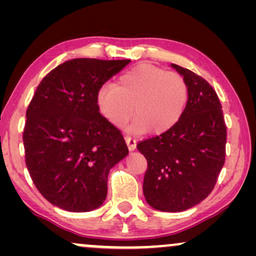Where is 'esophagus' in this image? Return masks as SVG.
<instances>
[{
    "instance_id": "1",
    "label": "esophagus",
    "mask_w": 256,
    "mask_h": 256,
    "mask_svg": "<svg viewBox=\"0 0 256 256\" xmlns=\"http://www.w3.org/2000/svg\"><path fill=\"white\" fill-rule=\"evenodd\" d=\"M124 140H126V143H127V146H128V149L130 150V152H132V150H135V148H136V140L135 138H132L130 136H128V135L124 136Z\"/></svg>"
}]
</instances>
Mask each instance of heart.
I'll list each match as a JSON object with an SVG mask.
<instances>
[{"label":"heart","mask_w":256,"mask_h":256,"mask_svg":"<svg viewBox=\"0 0 256 256\" xmlns=\"http://www.w3.org/2000/svg\"><path fill=\"white\" fill-rule=\"evenodd\" d=\"M188 101V86L183 76L162 68L141 64L118 80V86L104 85L96 94L100 113L110 124L129 126L134 134H163L178 124ZM136 112H134V107Z\"/></svg>","instance_id":"1"}]
</instances>
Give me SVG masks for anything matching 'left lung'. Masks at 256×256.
Listing matches in <instances>:
<instances>
[{
    "label": "left lung",
    "mask_w": 256,
    "mask_h": 256,
    "mask_svg": "<svg viewBox=\"0 0 256 256\" xmlns=\"http://www.w3.org/2000/svg\"><path fill=\"white\" fill-rule=\"evenodd\" d=\"M188 86V101L178 124L138 144L148 162L143 194L152 208L182 212L211 194L225 163L226 126L213 87L190 70L171 64Z\"/></svg>",
    "instance_id": "8db88e82"
}]
</instances>
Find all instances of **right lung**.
<instances>
[{
	"label": "right lung",
	"instance_id": "right-lung-1",
	"mask_svg": "<svg viewBox=\"0 0 256 256\" xmlns=\"http://www.w3.org/2000/svg\"><path fill=\"white\" fill-rule=\"evenodd\" d=\"M130 60L76 58L44 76L26 110V164L43 197L70 212L100 208L110 170L128 155L121 132L100 114L96 94Z\"/></svg>",
	"mask_w": 256,
	"mask_h": 256
}]
</instances>
